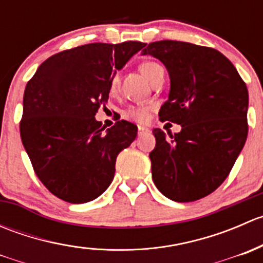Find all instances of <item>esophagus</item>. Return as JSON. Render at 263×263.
Here are the masks:
<instances>
[{
  "mask_svg": "<svg viewBox=\"0 0 263 263\" xmlns=\"http://www.w3.org/2000/svg\"><path fill=\"white\" fill-rule=\"evenodd\" d=\"M147 132H148V129L146 128V127L140 126L139 128H137V135H139V136H144V135L147 134Z\"/></svg>",
  "mask_w": 263,
  "mask_h": 263,
  "instance_id": "esophagus-1",
  "label": "esophagus"
}]
</instances>
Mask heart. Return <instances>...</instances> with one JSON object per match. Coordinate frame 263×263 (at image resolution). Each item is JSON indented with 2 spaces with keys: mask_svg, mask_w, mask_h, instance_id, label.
<instances>
[{
  "mask_svg": "<svg viewBox=\"0 0 263 263\" xmlns=\"http://www.w3.org/2000/svg\"><path fill=\"white\" fill-rule=\"evenodd\" d=\"M161 67L159 63L154 62V61H145L140 65V71L142 72V75L147 79L148 81L153 79V76L155 75L156 71H159ZM118 76H112L109 81V91L116 92L118 89ZM153 109L151 105L147 104H131L126 108V109L122 112V117L127 121L136 122V123H146L148 117H150V112Z\"/></svg>",
  "mask_w": 263,
  "mask_h": 263,
  "instance_id": "heart-1",
  "label": "heart"
}]
</instances>
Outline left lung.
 I'll return each instance as SVG.
<instances>
[{"label":"left lung","instance_id":"1","mask_svg":"<svg viewBox=\"0 0 263 263\" xmlns=\"http://www.w3.org/2000/svg\"><path fill=\"white\" fill-rule=\"evenodd\" d=\"M142 54L160 60L171 76L169 99L159 118L182 126L169 137L160 128L153 131V181L177 202L206 197L227 179L246 144V82L234 65L210 47L160 41L147 44Z\"/></svg>","mask_w":263,"mask_h":263}]
</instances>
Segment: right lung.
Wrapping results in <instances>:
<instances>
[{
	"mask_svg": "<svg viewBox=\"0 0 263 263\" xmlns=\"http://www.w3.org/2000/svg\"><path fill=\"white\" fill-rule=\"evenodd\" d=\"M144 47L123 42L62 50L26 84L21 141L36 177L55 197L89 202L112 183L117 156L136 139L137 126L119 121L104 132L95 115L105 108L116 71Z\"/></svg>",
	"mask_w": 263,
	"mask_h": 263,
	"instance_id": "add662e5",
	"label": "right lung"
}]
</instances>
